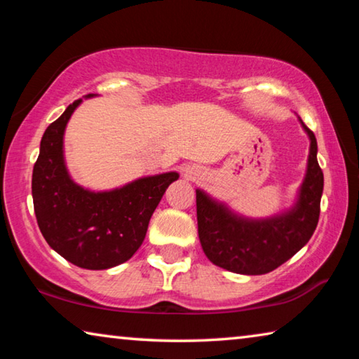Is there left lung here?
Wrapping results in <instances>:
<instances>
[{"instance_id":"left-lung-1","label":"left lung","mask_w":359,"mask_h":359,"mask_svg":"<svg viewBox=\"0 0 359 359\" xmlns=\"http://www.w3.org/2000/svg\"><path fill=\"white\" fill-rule=\"evenodd\" d=\"M311 139L307 171L296 203L269 218H247L234 214L226 204L196 190L198 234L212 263L244 276H261L277 269L312 238L320 217L323 171L317 160V139L302 123Z\"/></svg>"}]
</instances>
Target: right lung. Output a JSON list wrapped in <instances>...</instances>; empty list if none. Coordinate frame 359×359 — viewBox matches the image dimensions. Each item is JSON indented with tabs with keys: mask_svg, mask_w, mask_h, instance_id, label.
Returning a JSON list of instances; mask_svg holds the SVG:
<instances>
[{
	"mask_svg": "<svg viewBox=\"0 0 359 359\" xmlns=\"http://www.w3.org/2000/svg\"><path fill=\"white\" fill-rule=\"evenodd\" d=\"M81 102H72L47 126L33 168L32 193L36 220L47 244L72 264L101 271L125 263L137 252L151 214L179 174L147 175L107 191L77 185L66 168L63 137Z\"/></svg>",
	"mask_w": 359,
	"mask_h": 359,
	"instance_id": "1",
	"label": "right lung"
}]
</instances>
